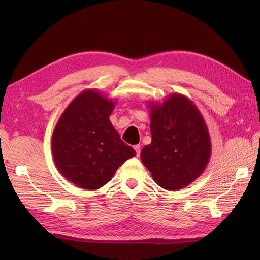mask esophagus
<instances>
[{"mask_svg": "<svg viewBox=\"0 0 260 260\" xmlns=\"http://www.w3.org/2000/svg\"><path fill=\"white\" fill-rule=\"evenodd\" d=\"M133 148H135V151L137 153V156H140V153H141V146L138 144V145H135L133 146Z\"/></svg>", "mask_w": 260, "mask_h": 260, "instance_id": "obj_1", "label": "esophagus"}]
</instances>
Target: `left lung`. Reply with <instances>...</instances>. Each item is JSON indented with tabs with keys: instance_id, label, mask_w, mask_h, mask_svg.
<instances>
[{
	"instance_id": "left-lung-1",
	"label": "left lung",
	"mask_w": 260,
	"mask_h": 260,
	"mask_svg": "<svg viewBox=\"0 0 260 260\" xmlns=\"http://www.w3.org/2000/svg\"><path fill=\"white\" fill-rule=\"evenodd\" d=\"M152 142L141 151V159L155 182L176 191L198 179L211 155L205 120L193 102L172 93L162 103L148 102Z\"/></svg>"
}]
</instances>
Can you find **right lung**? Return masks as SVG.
<instances>
[{
  "instance_id": "add662e5",
  "label": "right lung",
  "mask_w": 260,
  "mask_h": 260,
  "mask_svg": "<svg viewBox=\"0 0 260 260\" xmlns=\"http://www.w3.org/2000/svg\"><path fill=\"white\" fill-rule=\"evenodd\" d=\"M115 105L98 90H84L67 106L53 131L55 166L85 190L105 185L125 160L136 156L109 120Z\"/></svg>"
}]
</instances>
